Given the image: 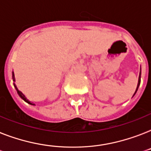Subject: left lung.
I'll return each mask as SVG.
<instances>
[{"label": "left lung", "mask_w": 151, "mask_h": 151, "mask_svg": "<svg viewBox=\"0 0 151 151\" xmlns=\"http://www.w3.org/2000/svg\"><path fill=\"white\" fill-rule=\"evenodd\" d=\"M140 81H141V68H140V72H139V81H138V85H137V88L136 89H135V92H134V95H133V96L135 95V93H136L137 90H138V88H139V87L140 86Z\"/></svg>", "instance_id": "left-lung-1"}]
</instances>
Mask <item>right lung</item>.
Here are the masks:
<instances>
[{"label": "right lung", "instance_id": "1", "mask_svg": "<svg viewBox=\"0 0 151 151\" xmlns=\"http://www.w3.org/2000/svg\"><path fill=\"white\" fill-rule=\"evenodd\" d=\"M12 81H14V83H13V86H14L15 88H16V90H17V93H18V95H19V97H20V98H21V99H23V100H24V101L25 102H27V104H31V105H35V104L31 103V101H28V100H27V97H26V96H25L24 95V94H23V93H22L21 91H19V89L17 88V86H16V84H15V81H16V79H15L14 72H13V71L12 72Z\"/></svg>", "mask_w": 151, "mask_h": 151}]
</instances>
